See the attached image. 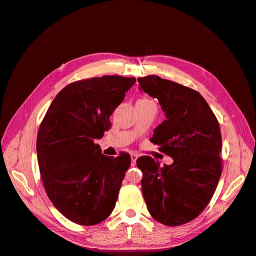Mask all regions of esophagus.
<instances>
[{
	"label": "esophagus",
	"mask_w": 256,
	"mask_h": 256,
	"mask_svg": "<svg viewBox=\"0 0 256 256\" xmlns=\"http://www.w3.org/2000/svg\"><path fill=\"white\" fill-rule=\"evenodd\" d=\"M130 157H131V164L132 166H136V160H138V154H130Z\"/></svg>",
	"instance_id": "obj_1"
}]
</instances>
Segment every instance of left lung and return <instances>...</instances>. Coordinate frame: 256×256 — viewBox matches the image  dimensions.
Masks as SVG:
<instances>
[{
    "instance_id": "1",
    "label": "left lung",
    "mask_w": 256,
    "mask_h": 256,
    "mask_svg": "<svg viewBox=\"0 0 256 256\" xmlns=\"http://www.w3.org/2000/svg\"><path fill=\"white\" fill-rule=\"evenodd\" d=\"M138 81L140 90L158 99L166 114L150 142L174 160L164 166L150 156L136 160L143 172V196L154 220L168 226H182L204 210L219 182V122L196 90L154 74Z\"/></svg>"
}]
</instances>
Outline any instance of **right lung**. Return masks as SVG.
<instances>
[{"mask_svg":"<svg viewBox=\"0 0 256 256\" xmlns=\"http://www.w3.org/2000/svg\"><path fill=\"white\" fill-rule=\"evenodd\" d=\"M136 78L104 76L68 84L53 99L37 134L44 187L58 210L80 226L106 220L131 164L129 154L104 156L95 143Z\"/></svg>","mask_w":256,"mask_h":256,"instance_id":"add662e5","label":"right lung"}]
</instances>
